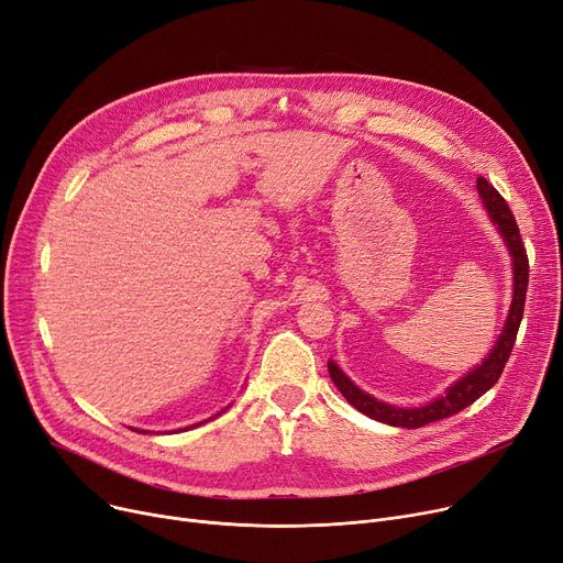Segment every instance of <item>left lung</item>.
Wrapping results in <instances>:
<instances>
[{"label": "left lung", "instance_id": "8db88e82", "mask_svg": "<svg viewBox=\"0 0 563 563\" xmlns=\"http://www.w3.org/2000/svg\"><path fill=\"white\" fill-rule=\"evenodd\" d=\"M477 192L482 197V205L490 218V222L498 227L500 236L511 254V266H514V295H511V307L505 320L503 332L495 341V345L490 347L488 356L477 363L473 371H468L464 377L456 379L454 384H450L445 388L443 395H439L437 400L427 402L422 407H393L386 405L377 398H373L371 393L361 390L339 366L336 361H329L327 368L329 375H332V382L336 384V388L343 393V398L358 409L363 416H368L373 420L393 424V427H405V429H416L422 427L427 422H437L443 418H450L454 413H459L461 409L471 407L477 398L500 379L505 363L509 361V354L514 350L516 343V334L518 327L522 320V309H525V292H527V282H530V263H527V254H525V245L520 241V231L518 224L514 220V213L509 209V205L505 202V197L495 190L484 177L477 179Z\"/></svg>", "mask_w": 563, "mask_h": 563}]
</instances>
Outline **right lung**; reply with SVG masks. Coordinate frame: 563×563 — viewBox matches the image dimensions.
I'll use <instances>...</instances> for the list:
<instances>
[{"label": "right lung", "instance_id": "1", "mask_svg": "<svg viewBox=\"0 0 563 563\" xmlns=\"http://www.w3.org/2000/svg\"><path fill=\"white\" fill-rule=\"evenodd\" d=\"M205 422H207V420H205ZM197 424H202V422H197ZM197 424H192V427H197ZM184 429H190V427H184ZM143 434H145V432H143Z\"/></svg>", "mask_w": 563, "mask_h": 563}]
</instances>
